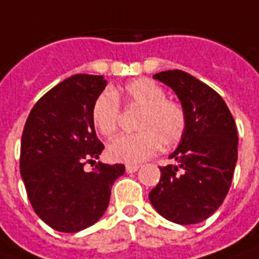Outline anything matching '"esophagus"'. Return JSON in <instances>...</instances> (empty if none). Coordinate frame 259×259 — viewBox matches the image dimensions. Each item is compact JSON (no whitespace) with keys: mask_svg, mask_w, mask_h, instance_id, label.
I'll use <instances>...</instances> for the list:
<instances>
[{"mask_svg":"<svg viewBox=\"0 0 259 259\" xmlns=\"http://www.w3.org/2000/svg\"><path fill=\"white\" fill-rule=\"evenodd\" d=\"M138 169H139V165H138V164H127V165H125V171H127L128 174L137 172Z\"/></svg>","mask_w":259,"mask_h":259,"instance_id":"1","label":"esophagus"}]
</instances>
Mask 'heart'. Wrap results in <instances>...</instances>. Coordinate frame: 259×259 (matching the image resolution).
I'll return each instance as SVG.
<instances>
[{"label":"heart","instance_id":"b5f03b06","mask_svg":"<svg viewBox=\"0 0 259 259\" xmlns=\"http://www.w3.org/2000/svg\"><path fill=\"white\" fill-rule=\"evenodd\" d=\"M118 98L127 106L141 109L135 121V134L120 135L107 146V157L117 163L135 164L157 152L160 145L172 148L186 132V111L177 101L167 99L165 91L149 78L130 81L121 90L105 91L96 98L91 111L94 127L102 137L116 134L121 107Z\"/></svg>","mask_w":259,"mask_h":259}]
</instances>
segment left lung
<instances>
[{
  "label": "left lung",
  "mask_w": 259,
  "mask_h": 259,
  "mask_svg": "<svg viewBox=\"0 0 259 259\" xmlns=\"http://www.w3.org/2000/svg\"><path fill=\"white\" fill-rule=\"evenodd\" d=\"M171 87L186 111V132L160 167L149 199L158 214L179 225L207 220L229 192L237 161V130L225 101L211 87L182 70L153 75Z\"/></svg>",
  "instance_id": "8db88e82"
}]
</instances>
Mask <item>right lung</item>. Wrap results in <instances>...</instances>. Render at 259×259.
<instances>
[{
	"instance_id": "obj_1",
	"label": "right lung",
	"mask_w": 259,
	"mask_h": 259,
	"mask_svg": "<svg viewBox=\"0 0 259 259\" xmlns=\"http://www.w3.org/2000/svg\"><path fill=\"white\" fill-rule=\"evenodd\" d=\"M103 75L75 74L55 85L30 111L20 146V175L31 207L52 229L75 233L105 214L122 164L95 163L105 149L91 111Z\"/></svg>"
}]
</instances>
